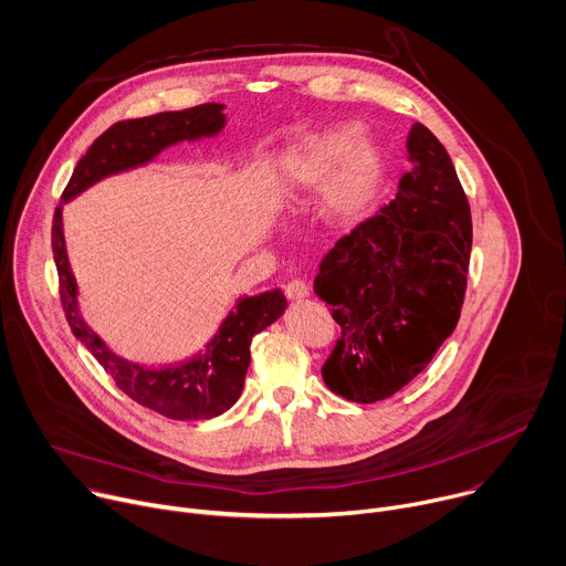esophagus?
<instances>
[{
  "mask_svg": "<svg viewBox=\"0 0 566 566\" xmlns=\"http://www.w3.org/2000/svg\"><path fill=\"white\" fill-rule=\"evenodd\" d=\"M284 291H286V297H289V300H293V302L304 300V297L308 295V286H306L302 280H293V282H289Z\"/></svg>",
  "mask_w": 566,
  "mask_h": 566,
  "instance_id": "esophagus-1",
  "label": "esophagus"
}]
</instances>
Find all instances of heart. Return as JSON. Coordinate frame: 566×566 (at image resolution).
<instances>
[{
  "instance_id": "heart-1",
  "label": "heart",
  "mask_w": 566,
  "mask_h": 566,
  "mask_svg": "<svg viewBox=\"0 0 566 566\" xmlns=\"http://www.w3.org/2000/svg\"><path fill=\"white\" fill-rule=\"evenodd\" d=\"M354 129L338 127L313 136L295 158L293 175L302 186H317L325 180L319 192V210L332 221L356 219L378 181L380 160L369 143H352Z\"/></svg>"
}]
</instances>
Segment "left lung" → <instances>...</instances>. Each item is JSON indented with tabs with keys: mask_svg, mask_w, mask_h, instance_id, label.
Masks as SVG:
<instances>
[{
	"mask_svg": "<svg viewBox=\"0 0 566 566\" xmlns=\"http://www.w3.org/2000/svg\"><path fill=\"white\" fill-rule=\"evenodd\" d=\"M412 170L396 199L340 237L315 277L343 336L322 367L327 387L354 402L394 396L454 332L468 282V197L439 138L408 136Z\"/></svg>",
	"mask_w": 566,
	"mask_h": 566,
	"instance_id": "1",
	"label": "left lung"
}]
</instances>
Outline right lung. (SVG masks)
Returning a JSON list of instances; mask_svg holds the SVG:
<instances>
[{"label": "right lung", "mask_w": 566, "mask_h": 566, "mask_svg": "<svg viewBox=\"0 0 566 566\" xmlns=\"http://www.w3.org/2000/svg\"><path fill=\"white\" fill-rule=\"evenodd\" d=\"M221 109L223 105L219 103H206L184 112H164L112 125L77 160L62 192V201L66 203L109 175L147 164L168 145L217 134L226 123ZM51 244L60 282V302L73 336L94 354L103 369L112 374L116 385L132 400L175 421L212 419L234 406V400L244 389L247 369L251 365L253 336L271 327L289 306L280 289L239 300L237 311H230L219 334L201 354L179 367L147 369L112 354L87 327V322L80 317L75 280L64 249L62 206H57L53 214Z\"/></svg>", "instance_id": "add662e5"}]
</instances>
